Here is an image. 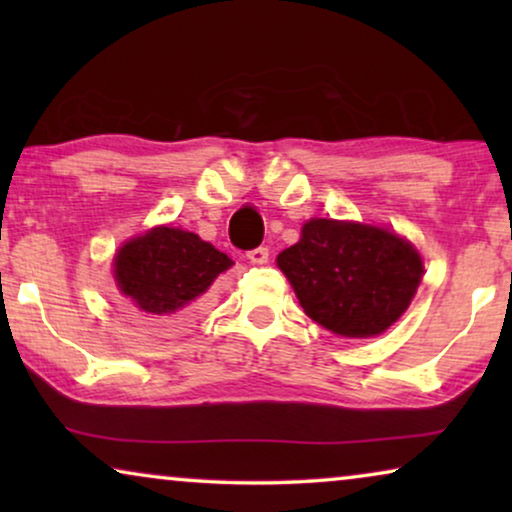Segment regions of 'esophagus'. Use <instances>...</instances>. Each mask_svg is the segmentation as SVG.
<instances>
[{"instance_id": "1", "label": "esophagus", "mask_w": 512, "mask_h": 512, "mask_svg": "<svg viewBox=\"0 0 512 512\" xmlns=\"http://www.w3.org/2000/svg\"><path fill=\"white\" fill-rule=\"evenodd\" d=\"M247 258L256 265H265V263H268V258H270V249L268 247H256V249L249 251Z\"/></svg>"}]
</instances>
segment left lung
<instances>
[{
	"label": "left lung",
	"mask_w": 512,
	"mask_h": 512,
	"mask_svg": "<svg viewBox=\"0 0 512 512\" xmlns=\"http://www.w3.org/2000/svg\"><path fill=\"white\" fill-rule=\"evenodd\" d=\"M305 314L345 338H370L408 310L422 258L389 230L312 219L300 242L277 256Z\"/></svg>",
	"instance_id": "1"
}]
</instances>
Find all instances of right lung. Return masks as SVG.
<instances>
[{"mask_svg":"<svg viewBox=\"0 0 512 512\" xmlns=\"http://www.w3.org/2000/svg\"><path fill=\"white\" fill-rule=\"evenodd\" d=\"M233 261L195 233L153 228L123 244L114 272L118 289L146 314L170 317L186 312Z\"/></svg>","mask_w":512,"mask_h":512,"instance_id":"obj_1","label":"right lung"}]
</instances>
